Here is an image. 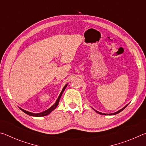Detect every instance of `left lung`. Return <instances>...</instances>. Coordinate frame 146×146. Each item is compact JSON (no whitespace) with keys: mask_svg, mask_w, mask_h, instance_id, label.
<instances>
[{"mask_svg":"<svg viewBox=\"0 0 146 146\" xmlns=\"http://www.w3.org/2000/svg\"><path fill=\"white\" fill-rule=\"evenodd\" d=\"M127 105H128V104H127L126 106H124V107H123V108L121 109V110H120L119 111H118L115 112V113H110V114H108V113H100V112H99V111H98L95 110V109H93V110L94 111H95L96 113H98V114H100V115H117V114H118V113H119L120 112L122 111V110H124V109L127 107Z\"/></svg>","mask_w":146,"mask_h":146,"instance_id":"8db88e82","label":"left lung"}]
</instances>
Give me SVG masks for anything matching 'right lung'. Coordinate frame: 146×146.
I'll list each match as a JSON object with an SVG mask.
<instances>
[{
    "label": "right lung",
    "mask_w": 146,
    "mask_h": 146,
    "mask_svg": "<svg viewBox=\"0 0 146 146\" xmlns=\"http://www.w3.org/2000/svg\"><path fill=\"white\" fill-rule=\"evenodd\" d=\"M68 84H67L65 85V86H64V87L63 88L62 90L61 93H60V95H59L58 97V98H57V100H56L55 103L54 104H53L52 106H51V107L49 108L48 109V110L44 111H43V112L38 113H31V112L28 111L24 110H23V109H22V108H19L21 109V110L22 111H23V112L26 113L27 115H29V116H32V117H44V116L48 115L49 114V113H51V112H52L54 110H55V109L56 107H57V106L58 105L59 101H60V98H61V96H62V93H63V92L64 91V90H65L66 88L67 87Z\"/></svg>",
    "instance_id": "add662e5"
}]
</instances>
